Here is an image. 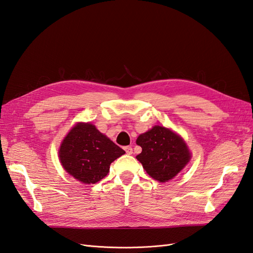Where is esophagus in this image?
Returning <instances> with one entry per match:
<instances>
[{
  "mask_svg": "<svg viewBox=\"0 0 253 253\" xmlns=\"http://www.w3.org/2000/svg\"><path fill=\"white\" fill-rule=\"evenodd\" d=\"M125 151H126V153L127 155H131L132 153H133V149H132V147H126L125 148Z\"/></svg>",
  "mask_w": 253,
  "mask_h": 253,
  "instance_id": "34e87169",
  "label": "esophagus"
}]
</instances>
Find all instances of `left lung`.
<instances>
[{"label":"left lung","instance_id":"obj_1","mask_svg":"<svg viewBox=\"0 0 253 253\" xmlns=\"http://www.w3.org/2000/svg\"><path fill=\"white\" fill-rule=\"evenodd\" d=\"M142 151L136 158L152 178L166 182L175 177L190 162L191 153L179 135L155 126L136 140Z\"/></svg>","mask_w":253,"mask_h":253}]
</instances>
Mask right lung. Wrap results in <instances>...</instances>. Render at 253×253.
<instances>
[{
  "label": "right lung",
  "instance_id": "right-lung-1",
  "mask_svg": "<svg viewBox=\"0 0 253 253\" xmlns=\"http://www.w3.org/2000/svg\"><path fill=\"white\" fill-rule=\"evenodd\" d=\"M125 153L94 125L79 122L61 143L59 158L68 174L90 185L105 177L111 164Z\"/></svg>",
  "mask_w": 253,
  "mask_h": 253
}]
</instances>
